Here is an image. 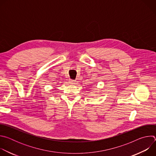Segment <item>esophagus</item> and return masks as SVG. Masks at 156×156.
<instances>
[{
    "instance_id": "1",
    "label": "esophagus",
    "mask_w": 156,
    "mask_h": 156,
    "mask_svg": "<svg viewBox=\"0 0 156 156\" xmlns=\"http://www.w3.org/2000/svg\"><path fill=\"white\" fill-rule=\"evenodd\" d=\"M70 84H75V83H76V81H75V80H70Z\"/></svg>"
}]
</instances>
